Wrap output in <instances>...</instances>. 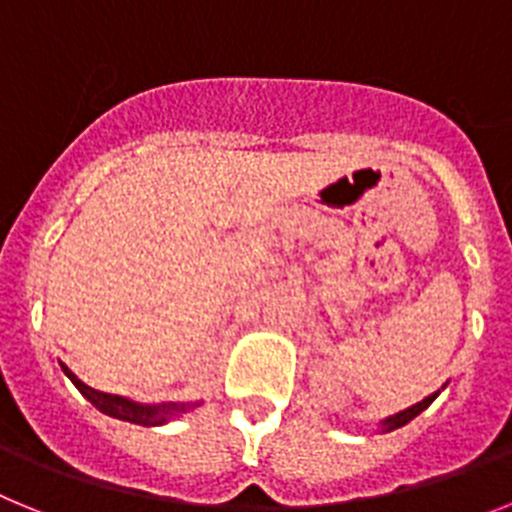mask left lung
<instances>
[{
	"label": "left lung",
	"instance_id": "1",
	"mask_svg": "<svg viewBox=\"0 0 512 512\" xmlns=\"http://www.w3.org/2000/svg\"><path fill=\"white\" fill-rule=\"evenodd\" d=\"M435 397H438V391H435V394H430V397L422 399V402L407 407V410H402V412H397V415H391V417H386V420H381V433H391V430L402 428V425H407L410 420H415L422 410H428Z\"/></svg>",
	"mask_w": 512,
	"mask_h": 512
}]
</instances>
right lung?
Here are the masks:
<instances>
[{
	"mask_svg": "<svg viewBox=\"0 0 512 512\" xmlns=\"http://www.w3.org/2000/svg\"><path fill=\"white\" fill-rule=\"evenodd\" d=\"M64 373L71 379V384L82 391V397L87 402H92L102 415H110L115 420L133 422V425H144V428H157V425H164V422L175 420L182 412H190L193 407H201V402H167V404H144L136 402V399L118 397V394H108V391H97L92 386L84 384L82 379H77L69 368L61 363Z\"/></svg>",
	"mask_w": 512,
	"mask_h": 512,
	"instance_id": "right-lung-1",
	"label": "right lung"
}]
</instances>
